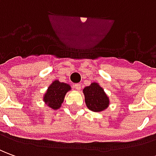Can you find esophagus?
I'll use <instances>...</instances> for the list:
<instances>
[{
    "label": "esophagus",
    "mask_w": 156,
    "mask_h": 156,
    "mask_svg": "<svg viewBox=\"0 0 156 156\" xmlns=\"http://www.w3.org/2000/svg\"><path fill=\"white\" fill-rule=\"evenodd\" d=\"M74 87L76 90H80V88H81V85L80 83H76V84L74 85Z\"/></svg>",
    "instance_id": "1"
}]
</instances>
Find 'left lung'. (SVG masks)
Segmentation results:
<instances>
[{
	"label": "left lung",
	"instance_id": "1",
	"mask_svg": "<svg viewBox=\"0 0 156 156\" xmlns=\"http://www.w3.org/2000/svg\"><path fill=\"white\" fill-rule=\"evenodd\" d=\"M83 93L86 105L93 112L103 111L109 106V98L98 83H92L89 87H86Z\"/></svg>",
	"mask_w": 156,
	"mask_h": 156
}]
</instances>
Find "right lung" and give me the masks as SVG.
Returning a JSON list of instances; mask_svg holds the SVG:
<instances>
[{
  "mask_svg": "<svg viewBox=\"0 0 156 156\" xmlns=\"http://www.w3.org/2000/svg\"><path fill=\"white\" fill-rule=\"evenodd\" d=\"M70 90V87L66 83L54 80L48 87L47 93L44 96V101L51 109H58L60 108L66 92Z\"/></svg>",
  "mask_w": 156,
  "mask_h": 156,
  "instance_id": "right-lung-1",
  "label": "right lung"
}]
</instances>
